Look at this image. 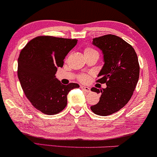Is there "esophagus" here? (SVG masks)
<instances>
[{"instance_id": "esophagus-1", "label": "esophagus", "mask_w": 157, "mask_h": 157, "mask_svg": "<svg viewBox=\"0 0 157 157\" xmlns=\"http://www.w3.org/2000/svg\"><path fill=\"white\" fill-rule=\"evenodd\" d=\"M81 89L83 90V91H86V92H90V91H91V90H90V88L87 87V86H81Z\"/></svg>"}]
</instances>
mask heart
<instances>
[{"mask_svg": "<svg viewBox=\"0 0 157 157\" xmlns=\"http://www.w3.org/2000/svg\"><path fill=\"white\" fill-rule=\"evenodd\" d=\"M84 52H85V55H86V54L94 53V52H97L95 51L94 49H92V48H86V49H85ZM79 79H80V81L85 82V81L87 80V76H86V75H80V77H79Z\"/></svg>", "mask_w": 157, "mask_h": 157, "instance_id": "heart-1", "label": "heart"}]
</instances>
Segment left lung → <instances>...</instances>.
<instances>
[{
  "label": "left lung",
  "mask_w": 157,
  "mask_h": 157,
  "mask_svg": "<svg viewBox=\"0 0 157 157\" xmlns=\"http://www.w3.org/2000/svg\"><path fill=\"white\" fill-rule=\"evenodd\" d=\"M94 46L102 51L104 65L97 82L105 83V89L91 90L101 94L100 101L91 106L100 116H108L120 111L128 102L140 76V65L134 48L123 39L113 35L94 38Z\"/></svg>",
  "instance_id": "1"
}]
</instances>
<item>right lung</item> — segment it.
<instances>
[{
  "instance_id": "1",
  "label": "right lung",
  "mask_w": 157,
  "mask_h": 157,
  "mask_svg": "<svg viewBox=\"0 0 157 157\" xmlns=\"http://www.w3.org/2000/svg\"><path fill=\"white\" fill-rule=\"evenodd\" d=\"M77 39L39 36L21 50L17 60V76L32 105L45 114H56L67 105V95L77 83L62 84L56 78L57 68L76 46Z\"/></svg>"
}]
</instances>
